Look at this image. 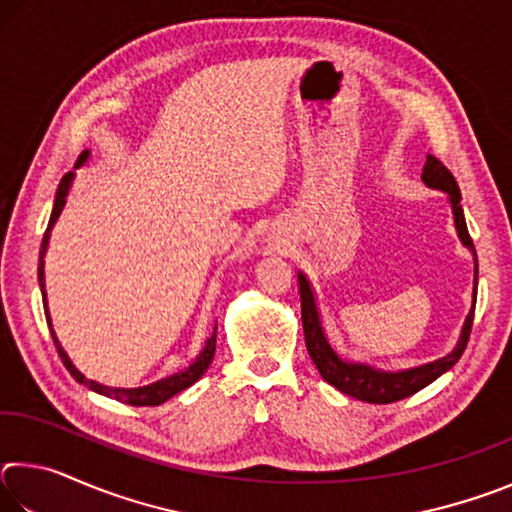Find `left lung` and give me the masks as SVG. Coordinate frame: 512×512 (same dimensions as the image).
I'll return each mask as SVG.
<instances>
[{
    "label": "left lung",
    "instance_id": "1",
    "mask_svg": "<svg viewBox=\"0 0 512 512\" xmlns=\"http://www.w3.org/2000/svg\"><path fill=\"white\" fill-rule=\"evenodd\" d=\"M422 183L447 194V201L452 205V214H454L456 235L474 257L472 307L463 320L461 334H458L454 350L445 354L443 359L424 363V366L404 368V370H381V368L370 366V363L343 359L327 339L323 318H320V311H318L316 291L311 287L309 277L302 271H298L302 329H305V343H307V352L311 361H314V366L318 368L320 377H323L327 384H332L336 391H341L345 395L354 397V400H361L368 404H391L422 391L424 386H429L431 381H436L440 375H445L447 370H452L456 366V361L461 359V354L465 350L467 339H470L474 305H476V284H479V264H476V250L470 239V232H467L465 214L461 207V189H458V183L445 164L433 158V155H427V160H424Z\"/></svg>",
    "mask_w": 512,
    "mask_h": 512
}]
</instances>
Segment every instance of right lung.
<instances>
[{
    "label": "right lung",
    "instance_id": "obj_1",
    "mask_svg": "<svg viewBox=\"0 0 512 512\" xmlns=\"http://www.w3.org/2000/svg\"><path fill=\"white\" fill-rule=\"evenodd\" d=\"M88 160H90V151L85 149V151L79 155V160H76L74 171L65 173L63 180H60V185H58V189H56V198H54V210H51L49 225H47L45 237H42V246H40L38 282H40V291H42V302H45V316H47V325H49V329H51V339H54L56 350H58V354H60V359H63L65 368L69 370V375H72L76 381H79V384L88 386L90 391L99 393V395H106V397H110V400L131 404V406H160V404H164L167 400H171L173 395H178L180 391H185V388L196 384V381L203 377V372H205L207 368H210V363H212V359H214V350H216V327H214V334L210 336V339L205 341L203 352L198 354L192 366L185 368L183 372H176V375L164 377V379H160V381H153V384L140 386V388L106 386V384H99V381L85 377L83 372L74 366L72 359L67 357V352L63 350V345H60L58 336H56V332H54V327H51V318H49V309H47V291H45V255H47V246H49L51 230H54L58 216H60V212H63V207H65V203H67V194H69V189H72V183H74V178H76V169H81L83 164L88 162Z\"/></svg>",
    "mask_w": 512,
    "mask_h": 512
}]
</instances>
